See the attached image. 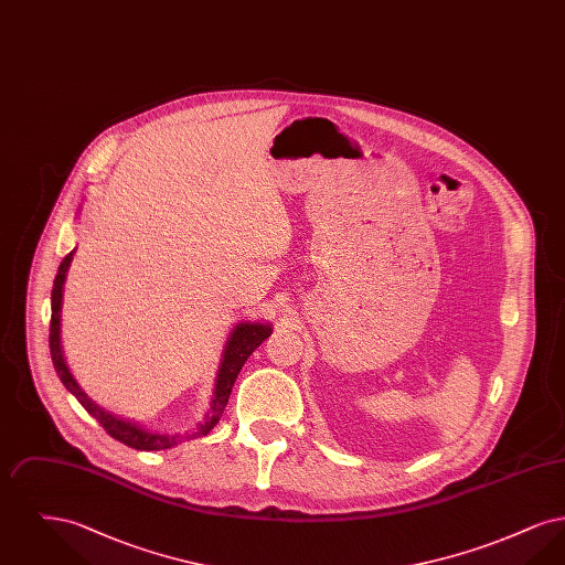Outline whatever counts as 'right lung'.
Instances as JSON below:
<instances>
[{
    "mask_svg": "<svg viewBox=\"0 0 565 565\" xmlns=\"http://www.w3.org/2000/svg\"><path fill=\"white\" fill-rule=\"evenodd\" d=\"M72 256L74 252H70L63 263L58 265L56 270V277H54L53 286V316H51V355H53L54 371L58 379L63 381V385L78 398V403L104 426V430L108 431L111 438L120 440L122 445L131 447V449H139V451H159V449H169L173 447L180 438V434H152V431L141 430L139 426L129 424L125 419H118L114 415L106 413L104 408H99L97 404L93 403L78 383L74 381L72 373L67 371L65 366V360H63V353H61V339H58V311H61V290H63V281H65V273L67 267L72 263ZM270 337V326L267 323H239L226 345L224 351V360H222V366H220V373H217V381H215L214 401H212V408L207 413V417L196 426V430L189 434L190 436H205L207 431L214 428L215 424L220 422L222 413H224V406L231 398V392H233V385H235V379L239 375V371L245 364V360L252 355V351L256 350L265 339Z\"/></svg>",
    "mask_w": 565,
    "mask_h": 565,
    "instance_id": "right-lung-1",
    "label": "right lung"
}]
</instances>
